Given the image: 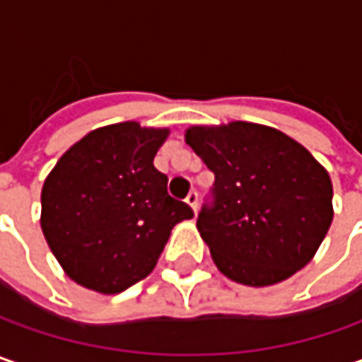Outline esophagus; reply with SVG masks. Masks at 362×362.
<instances>
[{"instance_id": "34e87169", "label": "esophagus", "mask_w": 362, "mask_h": 362, "mask_svg": "<svg viewBox=\"0 0 362 362\" xmlns=\"http://www.w3.org/2000/svg\"><path fill=\"white\" fill-rule=\"evenodd\" d=\"M185 202L191 205V209H193V211H197V205H199V193H197L195 189H193V191H189V195Z\"/></svg>"}]
</instances>
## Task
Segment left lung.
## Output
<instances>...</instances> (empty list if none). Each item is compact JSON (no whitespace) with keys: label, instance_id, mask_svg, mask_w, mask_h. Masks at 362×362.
<instances>
[{"label":"left lung","instance_id":"1","mask_svg":"<svg viewBox=\"0 0 362 362\" xmlns=\"http://www.w3.org/2000/svg\"><path fill=\"white\" fill-rule=\"evenodd\" d=\"M185 141L216 175L197 230L217 268L245 286L302 270L332 221V183L318 160L254 122L191 127Z\"/></svg>","mask_w":362,"mask_h":362}]
</instances>
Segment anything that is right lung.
Returning a JSON list of instances; mask_svg holds the SVG:
<instances>
[{
    "label": "right lung",
    "mask_w": 362,
    "mask_h": 362,
    "mask_svg": "<svg viewBox=\"0 0 362 362\" xmlns=\"http://www.w3.org/2000/svg\"><path fill=\"white\" fill-rule=\"evenodd\" d=\"M165 129L119 122L88 132L56 163L42 189V230L76 284L119 294L146 278L193 209L167 193L153 159Z\"/></svg>",
    "instance_id": "add662e5"
}]
</instances>
